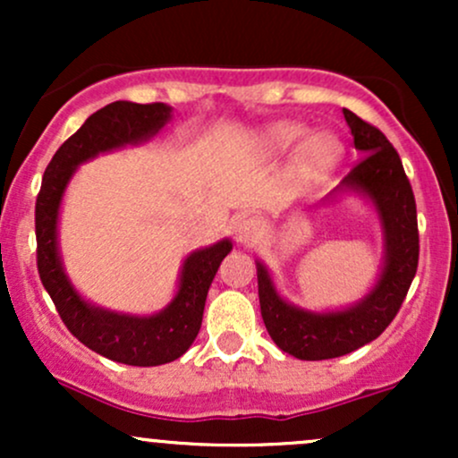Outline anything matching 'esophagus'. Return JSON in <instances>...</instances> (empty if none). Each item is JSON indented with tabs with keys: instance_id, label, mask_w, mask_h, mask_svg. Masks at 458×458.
Listing matches in <instances>:
<instances>
[{
	"instance_id": "esophagus-1",
	"label": "esophagus",
	"mask_w": 458,
	"mask_h": 458,
	"mask_svg": "<svg viewBox=\"0 0 458 458\" xmlns=\"http://www.w3.org/2000/svg\"><path fill=\"white\" fill-rule=\"evenodd\" d=\"M260 222L259 219H254V217H245V219H241L239 224H236V228H234V239H236V243H241V245H254L256 241L260 239Z\"/></svg>"
}]
</instances>
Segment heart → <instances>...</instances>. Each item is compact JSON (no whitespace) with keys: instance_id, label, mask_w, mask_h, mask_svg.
<instances>
[{"instance_id":"1","label":"heart","mask_w":458,"mask_h":458,"mask_svg":"<svg viewBox=\"0 0 458 458\" xmlns=\"http://www.w3.org/2000/svg\"><path fill=\"white\" fill-rule=\"evenodd\" d=\"M303 135H306V129L301 124L276 123L262 131L260 141L262 148L269 152V155H284V152L295 148ZM340 159H343V146H340L338 140L331 138L327 133L310 135L295 150L293 172L301 181H320V178L327 176L338 165Z\"/></svg>"}]
</instances>
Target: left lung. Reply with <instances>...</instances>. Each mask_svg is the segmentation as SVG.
<instances>
[{"instance_id": "1", "label": "left lung", "mask_w": 458, "mask_h": 458, "mask_svg": "<svg viewBox=\"0 0 458 458\" xmlns=\"http://www.w3.org/2000/svg\"><path fill=\"white\" fill-rule=\"evenodd\" d=\"M343 114L355 150L366 157L323 202H338V198L353 193L375 208L383 234V262L375 284L353 306L317 312L286 301L269 269L256 260L265 327L284 353L306 361L346 355L379 338L401 310L418 269V215L401 157L379 129L349 109Z\"/></svg>"}]
</instances>
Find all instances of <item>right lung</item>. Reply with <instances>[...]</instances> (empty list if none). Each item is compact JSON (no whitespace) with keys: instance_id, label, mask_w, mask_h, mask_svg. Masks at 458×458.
Here are the masks:
<instances>
[{"instance_id":"1","label":"right lung","mask_w":458,"mask_h":458,"mask_svg":"<svg viewBox=\"0 0 458 458\" xmlns=\"http://www.w3.org/2000/svg\"><path fill=\"white\" fill-rule=\"evenodd\" d=\"M170 120L172 107L165 103L105 105L57 148L36 199L38 273L57 314L79 343L127 366H161L187 353L202 325L208 288L222 260L233 250V241L222 239L193 250L182 260L174 297L159 312H115L88 301L68 277L57 239L60 208L68 182L81 163L97 159L103 152L144 144L161 133Z\"/></svg>"}]
</instances>
